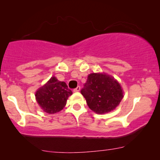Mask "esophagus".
I'll use <instances>...</instances> for the list:
<instances>
[{
  "label": "esophagus",
  "mask_w": 160,
  "mask_h": 160,
  "mask_svg": "<svg viewBox=\"0 0 160 160\" xmlns=\"http://www.w3.org/2000/svg\"><path fill=\"white\" fill-rule=\"evenodd\" d=\"M80 89H81V87L79 86H78L76 89H73V92H79Z\"/></svg>",
  "instance_id": "esophagus-1"
}]
</instances>
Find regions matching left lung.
Here are the masks:
<instances>
[{
    "label": "left lung",
    "instance_id": "left-lung-1",
    "mask_svg": "<svg viewBox=\"0 0 160 160\" xmlns=\"http://www.w3.org/2000/svg\"><path fill=\"white\" fill-rule=\"evenodd\" d=\"M81 93L89 108L100 114L115 109L124 97L119 83L106 73L89 74Z\"/></svg>",
    "mask_w": 160,
    "mask_h": 160
}]
</instances>
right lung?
Wrapping results in <instances>:
<instances>
[{
	"mask_svg": "<svg viewBox=\"0 0 160 160\" xmlns=\"http://www.w3.org/2000/svg\"><path fill=\"white\" fill-rule=\"evenodd\" d=\"M72 94L66 83L60 82L53 76L36 91V98L41 109L52 114L62 110Z\"/></svg>",
	"mask_w": 160,
	"mask_h": 160,
	"instance_id": "right-lung-1",
	"label": "right lung"
}]
</instances>
